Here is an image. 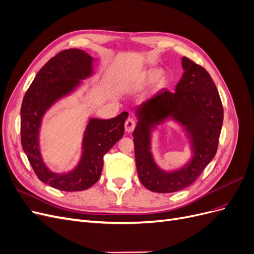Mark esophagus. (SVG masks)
I'll return each mask as SVG.
<instances>
[{
  "instance_id": "esophagus-1",
  "label": "esophagus",
  "mask_w": 254,
  "mask_h": 254,
  "mask_svg": "<svg viewBox=\"0 0 254 254\" xmlns=\"http://www.w3.org/2000/svg\"><path fill=\"white\" fill-rule=\"evenodd\" d=\"M135 121L132 120V119H128L126 122H125V130L127 132H131L133 131V129L135 127Z\"/></svg>"
}]
</instances>
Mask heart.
<instances>
[{
  "instance_id": "obj_1",
  "label": "heart",
  "mask_w": 254,
  "mask_h": 254,
  "mask_svg": "<svg viewBox=\"0 0 254 254\" xmlns=\"http://www.w3.org/2000/svg\"><path fill=\"white\" fill-rule=\"evenodd\" d=\"M153 82H156L157 90L167 87L168 80L165 76H163V71L161 68H149V70L139 74L125 88L127 90H139L150 86Z\"/></svg>"
}]
</instances>
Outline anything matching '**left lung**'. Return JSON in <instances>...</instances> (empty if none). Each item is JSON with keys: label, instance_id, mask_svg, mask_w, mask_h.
I'll list each match as a JSON object with an SVG mask.
<instances>
[{"label": "left lung", "instance_id": "left-lung-1", "mask_svg": "<svg viewBox=\"0 0 254 254\" xmlns=\"http://www.w3.org/2000/svg\"><path fill=\"white\" fill-rule=\"evenodd\" d=\"M175 92L161 90L135 107L134 157L143 186L156 193H174L190 186L214 158L224 121L218 91L210 74L187 57ZM174 121L188 139L191 157L183 166L163 170L151 151L153 133L159 126Z\"/></svg>", "mask_w": 254, "mask_h": 254}]
</instances>
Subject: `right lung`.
<instances>
[{
    "label": "right lung",
    "instance_id": "add662e5",
    "mask_svg": "<svg viewBox=\"0 0 254 254\" xmlns=\"http://www.w3.org/2000/svg\"><path fill=\"white\" fill-rule=\"evenodd\" d=\"M96 59L79 49L60 52L38 72L23 98L21 107V143L30 165L42 182L60 190L77 191L91 188L99 179L104 156L124 135L127 112L103 120L89 117L82 134L80 157L71 171L57 173L47 165L40 146L44 115L61 99L83 87L94 75Z\"/></svg>",
    "mask_w": 254,
    "mask_h": 254
}]
</instances>
